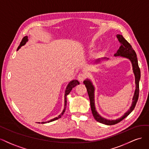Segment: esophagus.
Returning a JSON list of instances; mask_svg holds the SVG:
<instances>
[{
	"label": "esophagus",
	"mask_w": 149,
	"mask_h": 149,
	"mask_svg": "<svg viewBox=\"0 0 149 149\" xmlns=\"http://www.w3.org/2000/svg\"><path fill=\"white\" fill-rule=\"evenodd\" d=\"M85 77H86V76H85V75L84 74H83V73H80L79 74V75H78V80L80 81H83L84 80H85Z\"/></svg>",
	"instance_id": "1"
}]
</instances>
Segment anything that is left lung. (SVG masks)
I'll return each instance as SVG.
<instances>
[{"label": "left lung", "mask_w": 149, "mask_h": 149, "mask_svg": "<svg viewBox=\"0 0 149 149\" xmlns=\"http://www.w3.org/2000/svg\"><path fill=\"white\" fill-rule=\"evenodd\" d=\"M116 37L118 39L119 42H120V47L117 51L116 53L114 54V56H121L125 57L131 61L132 65V69L133 72L135 75V83H136V90L134 94V97L132 98V103L131 107L129 108L128 111L124 113V114L122 117L118 118L116 120H109L103 117H102L98 113L95 108V87L92 84V82L89 79H86L84 81V84L85 85V87L87 88V92L88 94V97L90 98V107L91 109H92V112L93 114V116L95 119L96 121L98 122L102 123L106 125H114L116 124L120 121H121L123 119L126 118L128 115L130 114L134 109L136 107V104L139 98V80L141 79V70L139 68L138 65V61L137 58V55L136 52L134 51L133 48L132 47L131 45L124 39V38L121 35H117ZM103 59H107L106 57H103ZM108 59V58H107ZM101 60L100 59H98L96 62H100Z\"/></svg>", "instance_id": "8db88e82"}]
</instances>
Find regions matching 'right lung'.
Instances as JSON below:
<instances>
[{
	"mask_svg": "<svg viewBox=\"0 0 149 149\" xmlns=\"http://www.w3.org/2000/svg\"><path fill=\"white\" fill-rule=\"evenodd\" d=\"M28 41V36H26L24 37V38H23V39H22V41H21V42H20V45H19V46L18 47L17 51H18L19 49H20L22 46L25 45L26 44V42ZM79 84H80L79 81L78 80H72V81H70V82L69 83V84L68 85V86H67L66 90H65V95H64V109H63V111H62V112L61 113V114H59V116H57V117L54 118H53V119H52L49 120V121H46V122H42V123H41V124H45V123H50V122H52V121H56V120L58 119H59V118H61V116H62V115H63V114L64 113V112H65V108H66V106H67V96H68V95L69 94V93L70 92V91L72 90V89L74 87H75L76 85H79Z\"/></svg>",
	"mask_w": 149,
	"mask_h": 149,
	"instance_id": "right-lung-1",
	"label": "right lung"
}]
</instances>
